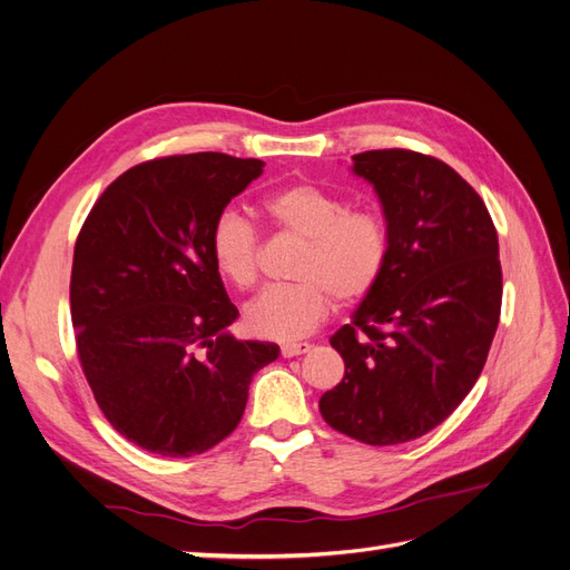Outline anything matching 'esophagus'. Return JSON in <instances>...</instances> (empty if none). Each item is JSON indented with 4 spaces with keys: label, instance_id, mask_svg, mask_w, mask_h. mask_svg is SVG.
Listing matches in <instances>:
<instances>
[{
    "label": "esophagus",
    "instance_id": "esophagus-1",
    "mask_svg": "<svg viewBox=\"0 0 570 570\" xmlns=\"http://www.w3.org/2000/svg\"><path fill=\"white\" fill-rule=\"evenodd\" d=\"M306 352H312V344H308V342H289V344H283V347H281V354L285 358L299 356V354H306Z\"/></svg>",
    "mask_w": 570,
    "mask_h": 570
}]
</instances>
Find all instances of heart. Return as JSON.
Masks as SVG:
<instances>
[{
  "mask_svg": "<svg viewBox=\"0 0 570 570\" xmlns=\"http://www.w3.org/2000/svg\"><path fill=\"white\" fill-rule=\"evenodd\" d=\"M264 209L281 230L306 239L297 258L299 283L268 287L245 308L247 331L264 340H299L342 306L366 299L381 283L390 235L373 212H350L342 199L323 187L297 183L273 193ZM209 254L216 273L237 289L258 281L262 243L252 223L235 209L220 212L209 230Z\"/></svg>",
  "mask_w": 570,
  "mask_h": 570,
  "instance_id": "1",
  "label": "heart"
}]
</instances>
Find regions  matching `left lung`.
I'll return each instance as SVG.
<instances>
[{"mask_svg":"<svg viewBox=\"0 0 570 570\" xmlns=\"http://www.w3.org/2000/svg\"><path fill=\"white\" fill-rule=\"evenodd\" d=\"M352 161L381 199L390 256L331 337L344 377L318 409L340 433L387 446L430 433L475 385L502 308V264L485 202L452 166L409 149Z\"/></svg>","mask_w":570,"mask_h":570,"instance_id":"1","label":"left lung"}]
</instances>
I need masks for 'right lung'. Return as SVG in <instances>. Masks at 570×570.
Wrapping results in <instances>:
<instances>
[{
    "instance_id": "obj_1",
    "label": "right lung",
    "mask_w": 570,
    "mask_h": 570,
    "mask_svg": "<svg viewBox=\"0 0 570 570\" xmlns=\"http://www.w3.org/2000/svg\"><path fill=\"white\" fill-rule=\"evenodd\" d=\"M264 161L218 151L137 164L85 218L71 318L85 377L107 421L161 456H195L237 428L278 344L235 340L209 230Z\"/></svg>"
}]
</instances>
